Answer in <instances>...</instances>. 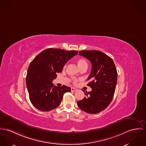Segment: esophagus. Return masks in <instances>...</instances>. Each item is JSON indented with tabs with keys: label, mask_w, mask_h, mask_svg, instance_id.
<instances>
[{
	"label": "esophagus",
	"mask_w": 146,
	"mask_h": 146,
	"mask_svg": "<svg viewBox=\"0 0 146 146\" xmlns=\"http://www.w3.org/2000/svg\"><path fill=\"white\" fill-rule=\"evenodd\" d=\"M71 91H75L77 90V89L75 88H71Z\"/></svg>",
	"instance_id": "esophagus-1"
}]
</instances>
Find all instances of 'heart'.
Masks as SVG:
<instances>
[{"label": "heart", "instance_id": "heart-1", "mask_svg": "<svg viewBox=\"0 0 146 146\" xmlns=\"http://www.w3.org/2000/svg\"><path fill=\"white\" fill-rule=\"evenodd\" d=\"M76 62H77L78 68L80 69L83 68H87L88 67V62L84 58H78V60H76ZM76 81H77L76 79L74 80V83H76Z\"/></svg>", "mask_w": 146, "mask_h": 146}]
</instances>
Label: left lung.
Here are the masks:
<instances>
[{"label": "left lung", "instance_id": "8db88e82", "mask_svg": "<svg viewBox=\"0 0 146 146\" xmlns=\"http://www.w3.org/2000/svg\"><path fill=\"white\" fill-rule=\"evenodd\" d=\"M78 53L91 63L88 86L92 90L86 91V97L78 101V106L88 113H98L110 105L113 97L117 80L116 68L113 60L100 51L83 50Z\"/></svg>", "mask_w": 146, "mask_h": 146}]
</instances>
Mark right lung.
I'll list each match as a JSON object with an SVG mask.
<instances>
[{
    "mask_svg": "<svg viewBox=\"0 0 146 146\" xmlns=\"http://www.w3.org/2000/svg\"><path fill=\"white\" fill-rule=\"evenodd\" d=\"M78 54L76 50L50 48L41 52L30 62L26 84L30 100L36 108L51 111L58 107L65 92L71 91L70 87H57L52 82L66 63Z\"/></svg>",
    "mask_w": 146,
    "mask_h": 146,
    "instance_id": "add662e5",
    "label": "right lung"
}]
</instances>
